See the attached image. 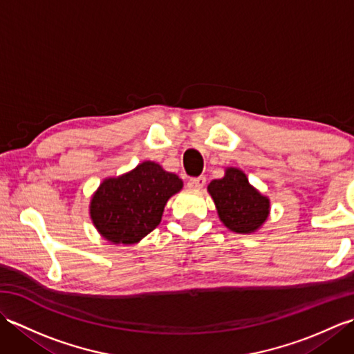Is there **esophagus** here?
<instances>
[{"mask_svg":"<svg viewBox=\"0 0 354 354\" xmlns=\"http://www.w3.org/2000/svg\"><path fill=\"white\" fill-rule=\"evenodd\" d=\"M207 178L205 176H198V178H190L189 179V187L194 190H201L202 187L205 185Z\"/></svg>","mask_w":354,"mask_h":354,"instance_id":"esophagus-1","label":"esophagus"}]
</instances>
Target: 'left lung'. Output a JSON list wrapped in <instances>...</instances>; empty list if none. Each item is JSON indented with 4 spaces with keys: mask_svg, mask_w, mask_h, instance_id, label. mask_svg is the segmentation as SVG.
<instances>
[{
    "mask_svg": "<svg viewBox=\"0 0 354 354\" xmlns=\"http://www.w3.org/2000/svg\"><path fill=\"white\" fill-rule=\"evenodd\" d=\"M208 192L221 221L231 231L248 234L268 219L269 199L250 185L242 170L227 169L222 179L209 183Z\"/></svg>",
    "mask_w": 354,
    "mask_h": 354,
    "instance_id": "1",
    "label": "left lung"
}]
</instances>
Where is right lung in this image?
<instances>
[{"mask_svg": "<svg viewBox=\"0 0 354 354\" xmlns=\"http://www.w3.org/2000/svg\"><path fill=\"white\" fill-rule=\"evenodd\" d=\"M181 189L175 173L146 161L100 184L91 201V219L109 242L137 243L160 225L165 202Z\"/></svg>", "mask_w": 354, "mask_h": 354, "instance_id": "obj_1", "label": "right lung"}]
</instances>
